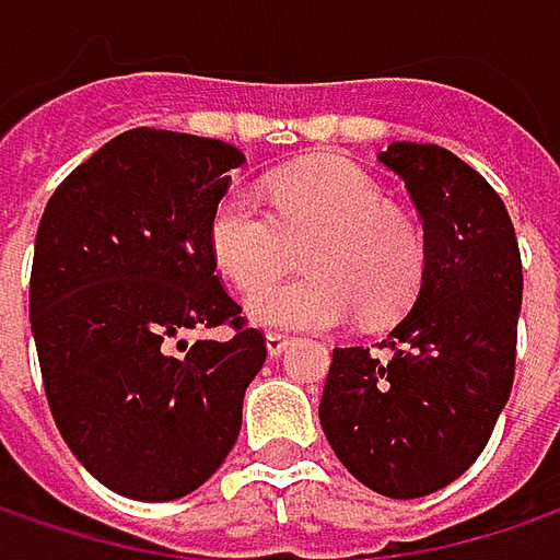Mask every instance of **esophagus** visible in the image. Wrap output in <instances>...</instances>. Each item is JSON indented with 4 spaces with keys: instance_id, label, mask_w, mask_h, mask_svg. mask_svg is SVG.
<instances>
[{
    "instance_id": "1",
    "label": "esophagus",
    "mask_w": 560,
    "mask_h": 560,
    "mask_svg": "<svg viewBox=\"0 0 560 560\" xmlns=\"http://www.w3.org/2000/svg\"><path fill=\"white\" fill-rule=\"evenodd\" d=\"M288 342H291V339H288V336H281V332H266V351H269L272 358H279L281 351L288 348Z\"/></svg>"
}]
</instances>
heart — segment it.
<instances>
[{"mask_svg":"<svg viewBox=\"0 0 560 560\" xmlns=\"http://www.w3.org/2000/svg\"><path fill=\"white\" fill-rule=\"evenodd\" d=\"M272 212L244 186L221 192L209 218L214 269L269 329H332L364 313L393 319L424 276V237L409 214L383 206V189L342 158H311L269 183ZM312 237L301 280L261 283L287 261L291 240ZM264 285L262 289L258 284Z\"/></svg>","mask_w":560,"mask_h":560,"instance_id":"heart-1","label":"heart"}]
</instances>
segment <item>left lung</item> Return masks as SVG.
Masks as SVG:
<instances>
[{"label": "left lung", "mask_w": 560, "mask_h": 560, "mask_svg": "<svg viewBox=\"0 0 560 560\" xmlns=\"http://www.w3.org/2000/svg\"><path fill=\"white\" fill-rule=\"evenodd\" d=\"M377 161L418 209L424 276L380 346L389 361L332 351L319 424L361 485L409 501L463 476L508 406L523 266L501 196L453 151L393 142Z\"/></svg>", "instance_id": "1"}]
</instances>
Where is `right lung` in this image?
<instances>
[{"mask_svg": "<svg viewBox=\"0 0 560 560\" xmlns=\"http://www.w3.org/2000/svg\"><path fill=\"white\" fill-rule=\"evenodd\" d=\"M244 161L221 139L129 129L40 218L31 332L47 402L75 459L122 498H183L237 444L266 339L214 276L209 218ZM214 325L235 336L185 342Z\"/></svg>", "mask_w": 560, "mask_h": 560, "instance_id": "1", "label": "right lung"}]
</instances>
